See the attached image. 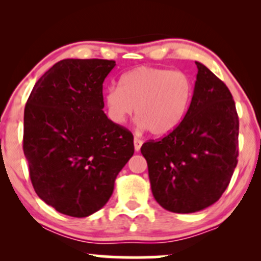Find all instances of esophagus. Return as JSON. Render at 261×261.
<instances>
[{
  "instance_id": "1",
  "label": "esophagus",
  "mask_w": 261,
  "mask_h": 261,
  "mask_svg": "<svg viewBox=\"0 0 261 261\" xmlns=\"http://www.w3.org/2000/svg\"><path fill=\"white\" fill-rule=\"evenodd\" d=\"M142 143H143V141H142V140L139 139V137H135V139H134L135 151L139 152V151H140V148H141V146H142Z\"/></svg>"
}]
</instances>
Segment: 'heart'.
Wrapping results in <instances>:
<instances>
[{
	"label": "heart",
	"instance_id": "heart-1",
	"mask_svg": "<svg viewBox=\"0 0 261 261\" xmlns=\"http://www.w3.org/2000/svg\"><path fill=\"white\" fill-rule=\"evenodd\" d=\"M193 91L190 77L181 71L142 66L122 74L120 86L108 88L104 104L114 124L124 125L136 108L140 126L163 136L187 115Z\"/></svg>",
	"mask_w": 261,
	"mask_h": 261
}]
</instances>
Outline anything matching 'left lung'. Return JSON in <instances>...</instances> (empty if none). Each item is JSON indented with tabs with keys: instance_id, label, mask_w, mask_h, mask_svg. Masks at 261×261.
I'll list each match as a JSON object with an SVG mask.
<instances>
[{
	"instance_id": "obj_1",
	"label": "left lung",
	"mask_w": 261,
	"mask_h": 261,
	"mask_svg": "<svg viewBox=\"0 0 261 261\" xmlns=\"http://www.w3.org/2000/svg\"><path fill=\"white\" fill-rule=\"evenodd\" d=\"M195 64V88L187 115L163 139L141 147L155 201L176 214L216 202L238 163L239 119L232 94L206 66Z\"/></svg>"
}]
</instances>
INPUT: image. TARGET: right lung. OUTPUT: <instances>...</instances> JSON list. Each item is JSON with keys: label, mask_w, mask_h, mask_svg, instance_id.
I'll list each match as a JSON object with an SVG mask.
<instances>
[{"label": "right lung", "mask_w": 261, "mask_h": 261, "mask_svg": "<svg viewBox=\"0 0 261 261\" xmlns=\"http://www.w3.org/2000/svg\"><path fill=\"white\" fill-rule=\"evenodd\" d=\"M114 66L113 60H61L27 100L23 151L33 188L67 216L103 207L134 154L133 134L103 112V82Z\"/></svg>", "instance_id": "add662e5"}]
</instances>
